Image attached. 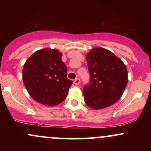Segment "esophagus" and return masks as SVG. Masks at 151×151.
<instances>
[{
    "label": "esophagus",
    "instance_id": "1",
    "mask_svg": "<svg viewBox=\"0 0 151 151\" xmlns=\"http://www.w3.org/2000/svg\"><path fill=\"white\" fill-rule=\"evenodd\" d=\"M79 83H80V79H79V78H77V79L74 80V84H75V85H78V84H79Z\"/></svg>",
    "mask_w": 151,
    "mask_h": 151
}]
</instances>
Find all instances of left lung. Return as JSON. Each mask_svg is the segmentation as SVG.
<instances>
[{
  "mask_svg": "<svg viewBox=\"0 0 151 151\" xmlns=\"http://www.w3.org/2000/svg\"><path fill=\"white\" fill-rule=\"evenodd\" d=\"M90 83L83 89L84 101L90 108L101 109L120 99L128 83L126 65L109 50H91L86 55Z\"/></svg>",
  "mask_w": 151,
  "mask_h": 151,
  "instance_id": "left-lung-1",
  "label": "left lung"
}]
</instances>
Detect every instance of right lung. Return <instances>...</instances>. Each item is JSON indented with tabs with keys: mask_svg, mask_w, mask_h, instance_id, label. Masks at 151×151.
Returning a JSON list of instances; mask_svg holds the SVG:
<instances>
[{
	"mask_svg": "<svg viewBox=\"0 0 151 151\" xmlns=\"http://www.w3.org/2000/svg\"><path fill=\"white\" fill-rule=\"evenodd\" d=\"M67 71L62 53L45 48L37 50L27 59L22 70V80L34 100L52 106L65 99L72 84V81L67 79Z\"/></svg>",
	"mask_w": 151,
	"mask_h": 151,
	"instance_id": "obj_1",
	"label": "right lung"
}]
</instances>
